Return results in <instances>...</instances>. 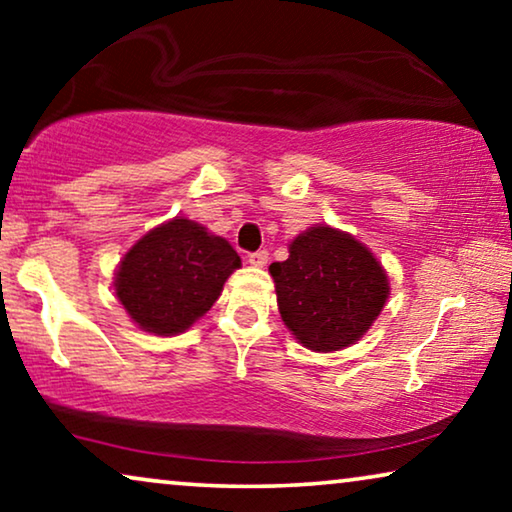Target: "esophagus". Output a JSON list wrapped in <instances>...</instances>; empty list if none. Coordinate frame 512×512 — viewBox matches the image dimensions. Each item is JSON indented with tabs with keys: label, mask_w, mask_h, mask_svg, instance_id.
Instances as JSON below:
<instances>
[{
	"label": "esophagus",
	"mask_w": 512,
	"mask_h": 512,
	"mask_svg": "<svg viewBox=\"0 0 512 512\" xmlns=\"http://www.w3.org/2000/svg\"><path fill=\"white\" fill-rule=\"evenodd\" d=\"M247 261H249L251 265H256V268H263V265L268 263V251H265V249L254 251V254L247 256Z\"/></svg>",
	"instance_id": "esophagus-1"
}]
</instances>
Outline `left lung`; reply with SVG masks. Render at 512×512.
Returning a JSON list of instances; mask_svg holds the SVG:
<instances>
[{"label": "left lung", "instance_id": "8db88e82", "mask_svg": "<svg viewBox=\"0 0 512 512\" xmlns=\"http://www.w3.org/2000/svg\"><path fill=\"white\" fill-rule=\"evenodd\" d=\"M277 305L289 331L314 352L354 345L382 312L389 296L377 258L340 230L310 228L270 265Z\"/></svg>", "mask_w": 512, "mask_h": 512}]
</instances>
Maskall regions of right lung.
<instances>
[{"instance_id": "obj_1", "label": "right lung", "mask_w": 512, "mask_h": 512, "mask_svg": "<svg viewBox=\"0 0 512 512\" xmlns=\"http://www.w3.org/2000/svg\"><path fill=\"white\" fill-rule=\"evenodd\" d=\"M240 256L200 223L172 219L132 247L116 272V296L144 331H186L221 296Z\"/></svg>"}]
</instances>
